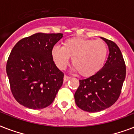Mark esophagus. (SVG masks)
Returning a JSON list of instances; mask_svg holds the SVG:
<instances>
[{
	"label": "esophagus",
	"instance_id": "1",
	"mask_svg": "<svg viewBox=\"0 0 134 134\" xmlns=\"http://www.w3.org/2000/svg\"><path fill=\"white\" fill-rule=\"evenodd\" d=\"M69 79H70V77H69V76H66V75L64 76V79H63V80H64V82L67 81H69Z\"/></svg>",
	"mask_w": 134,
	"mask_h": 134
}]
</instances>
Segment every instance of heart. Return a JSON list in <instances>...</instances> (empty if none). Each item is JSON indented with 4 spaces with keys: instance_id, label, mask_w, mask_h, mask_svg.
I'll use <instances>...</instances> for the list:
<instances>
[{
    "instance_id": "heart-1",
    "label": "heart",
    "mask_w": 134,
    "mask_h": 134,
    "mask_svg": "<svg viewBox=\"0 0 134 134\" xmlns=\"http://www.w3.org/2000/svg\"><path fill=\"white\" fill-rule=\"evenodd\" d=\"M51 55L60 69H65L69 64V58H71L74 70L88 77L96 74L104 67L108 55V47L102 40L75 37L64 41L62 47L53 46Z\"/></svg>"
}]
</instances>
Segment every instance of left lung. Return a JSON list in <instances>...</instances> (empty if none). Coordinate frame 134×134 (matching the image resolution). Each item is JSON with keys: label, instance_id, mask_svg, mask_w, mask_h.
<instances>
[{"label": "left lung", "instance_id": "1", "mask_svg": "<svg viewBox=\"0 0 134 134\" xmlns=\"http://www.w3.org/2000/svg\"><path fill=\"white\" fill-rule=\"evenodd\" d=\"M101 38L108 46L107 60L96 74L79 80L80 85L74 94L78 107L87 112H99L115 104L126 76V66L120 49L112 41Z\"/></svg>", "mask_w": 134, "mask_h": 134}]
</instances>
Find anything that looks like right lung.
Segmentation results:
<instances>
[{"mask_svg": "<svg viewBox=\"0 0 134 134\" xmlns=\"http://www.w3.org/2000/svg\"><path fill=\"white\" fill-rule=\"evenodd\" d=\"M63 35L38 32L21 40L12 48L6 71L14 97L26 108L48 106L63 85L64 74L56 67L51 55Z\"/></svg>", "mask_w": 134, "mask_h": 134, "instance_id": "add662e5", "label": "right lung"}]
</instances>
